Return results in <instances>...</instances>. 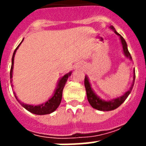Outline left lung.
I'll return each instance as SVG.
<instances>
[{
  "instance_id": "left-lung-1",
  "label": "left lung",
  "mask_w": 146,
  "mask_h": 146,
  "mask_svg": "<svg viewBox=\"0 0 146 146\" xmlns=\"http://www.w3.org/2000/svg\"><path fill=\"white\" fill-rule=\"evenodd\" d=\"M110 28H111L112 30H113V32H114L117 35H118L120 36V40H121V43H122L123 50V52H124V54L126 55V57H129V59H132L131 56H130V54H129L128 48H127V42H126V41L124 40V38H123L119 33L116 32L115 29L113 28V26H110ZM134 73H135V70H134ZM135 76H136L134 74L133 82V84H132L130 89H129L124 95H123V96H120V98H115V99L109 101V102H106V101L102 100L100 98L98 97L96 94L94 93L93 90L92 89L90 83H89V79H88L87 76H85V87H86V90L87 98H88V101H89V104H91V106L93 108L99 110V111H112V110H114V109L117 108L118 107L120 106V105L123 103V102L127 99V98L128 97L129 93L131 92L132 89H133V87L134 82H135Z\"/></svg>"
}]
</instances>
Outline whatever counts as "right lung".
<instances>
[{
    "label": "right lung",
    "instance_id": "obj_1",
    "mask_svg": "<svg viewBox=\"0 0 146 146\" xmlns=\"http://www.w3.org/2000/svg\"><path fill=\"white\" fill-rule=\"evenodd\" d=\"M22 43V42H21ZM20 43V44H21ZM19 44L17 46V48L15 49L14 52H13V54L12 57V65H11V68H10V82H12V73H13V60H14V56L15 54H16V51H17V48H19ZM71 75V72H70L69 73L64 75L63 77L60 79V80L58 82V85H57V87L56 90L54 92V94L53 95V96L50 98V99L46 102L44 104H39V105H36V106H34V105H29V104H25L24 103H22L20 102L17 97L16 96V94H15V97L17 98V100L19 102V104H21L22 106L25 108L29 111V112L33 113H35V114H38V115H44V114H48V113H52L56 110V109L58 108V106L60 104V102H61L62 99V93H63V89H64V87L65 86L66 82V80L68 79V77Z\"/></svg>",
    "mask_w": 146,
    "mask_h": 146
}]
</instances>
